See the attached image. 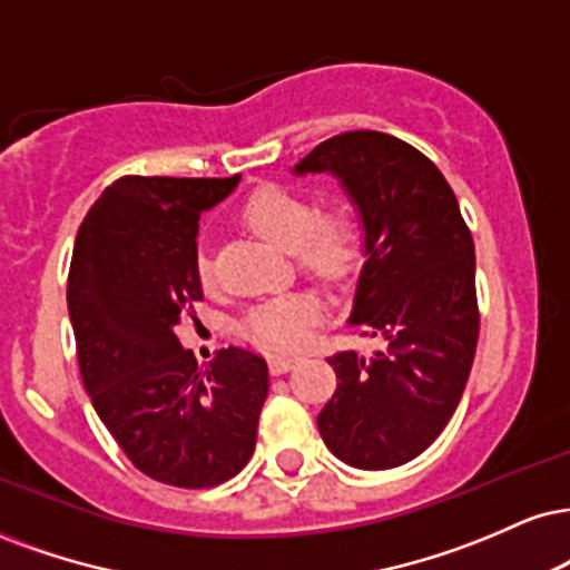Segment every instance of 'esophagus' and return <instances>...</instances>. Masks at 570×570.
I'll use <instances>...</instances> for the list:
<instances>
[{"label": "esophagus", "instance_id": "esophagus-1", "mask_svg": "<svg viewBox=\"0 0 570 570\" xmlns=\"http://www.w3.org/2000/svg\"><path fill=\"white\" fill-rule=\"evenodd\" d=\"M294 363H297L294 355H284V353L267 355V366H271V374H286L294 366Z\"/></svg>", "mask_w": 570, "mask_h": 570}]
</instances>
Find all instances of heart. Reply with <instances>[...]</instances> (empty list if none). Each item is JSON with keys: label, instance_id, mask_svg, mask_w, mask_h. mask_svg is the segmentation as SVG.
Instances as JSON below:
<instances>
[{"label": "heart", "instance_id": "b5f03b06", "mask_svg": "<svg viewBox=\"0 0 570 570\" xmlns=\"http://www.w3.org/2000/svg\"><path fill=\"white\" fill-rule=\"evenodd\" d=\"M244 223L284 252H294L299 263L315 276L337 281L351 271L358 233L347 212L326 209L315 215L313 204L294 190L265 185L246 198ZM196 273L204 286L212 281L209 257H196ZM321 313L313 294H286L271 303L252 307L244 321L246 337L278 351H294L311 337V326Z\"/></svg>", "mask_w": 570, "mask_h": 570}]
</instances>
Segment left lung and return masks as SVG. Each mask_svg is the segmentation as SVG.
Segmentation results:
<instances>
[{"label":"left lung","instance_id":"obj_1","mask_svg":"<svg viewBox=\"0 0 570 570\" xmlns=\"http://www.w3.org/2000/svg\"><path fill=\"white\" fill-rule=\"evenodd\" d=\"M292 173L337 177L351 198L363 267L347 326L382 342L368 358H326L337 390L318 433L351 468H401L443 433L468 385L478 345L472 236L441 169L393 135L328 137Z\"/></svg>","mask_w":570,"mask_h":570}]
</instances>
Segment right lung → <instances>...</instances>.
I'll return each instance as SVG.
<instances>
[{
	"instance_id": "add662e5",
	"label": "right lung",
	"mask_w": 570,
	"mask_h": 570,
	"mask_svg": "<svg viewBox=\"0 0 570 570\" xmlns=\"http://www.w3.org/2000/svg\"><path fill=\"white\" fill-rule=\"evenodd\" d=\"M242 175L121 177L81 219L68 271L79 372L108 433L137 470L212 489L255 454L267 363L223 347L198 366L175 328L204 297L198 219Z\"/></svg>"
}]
</instances>
